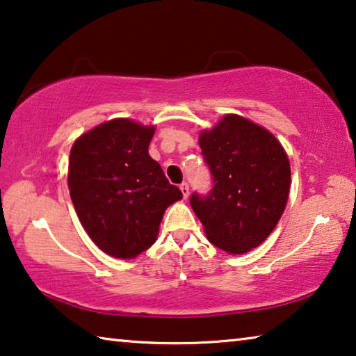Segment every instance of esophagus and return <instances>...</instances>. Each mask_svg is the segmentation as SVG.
Wrapping results in <instances>:
<instances>
[{
    "instance_id": "1",
    "label": "esophagus",
    "mask_w": 356,
    "mask_h": 356,
    "mask_svg": "<svg viewBox=\"0 0 356 356\" xmlns=\"http://www.w3.org/2000/svg\"><path fill=\"white\" fill-rule=\"evenodd\" d=\"M180 191H182V195H184V197L186 200V197L190 196V186H188V184L184 182L182 185H180Z\"/></svg>"
}]
</instances>
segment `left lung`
Returning a JSON list of instances; mask_svg holds the SVG:
<instances>
[{
  "instance_id": "obj_1",
  "label": "left lung",
  "mask_w": 356,
  "mask_h": 356,
  "mask_svg": "<svg viewBox=\"0 0 356 356\" xmlns=\"http://www.w3.org/2000/svg\"><path fill=\"white\" fill-rule=\"evenodd\" d=\"M213 186L193 193L190 204L210 243L229 254L261 245L284 212L291 165L284 147L270 134L237 114H226L200 135Z\"/></svg>"
}]
</instances>
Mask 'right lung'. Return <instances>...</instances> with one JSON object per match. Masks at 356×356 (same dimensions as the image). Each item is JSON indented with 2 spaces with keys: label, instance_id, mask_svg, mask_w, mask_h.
Returning a JSON list of instances; mask_svg holds the SVG:
<instances>
[{
  "label": "right lung",
  "instance_id": "1",
  "mask_svg": "<svg viewBox=\"0 0 356 356\" xmlns=\"http://www.w3.org/2000/svg\"><path fill=\"white\" fill-rule=\"evenodd\" d=\"M152 125L113 119L83 134L69 156V190L84 231L99 248L134 259L155 243L165 210L182 191L149 155Z\"/></svg>",
  "mask_w": 356,
  "mask_h": 356
}]
</instances>
